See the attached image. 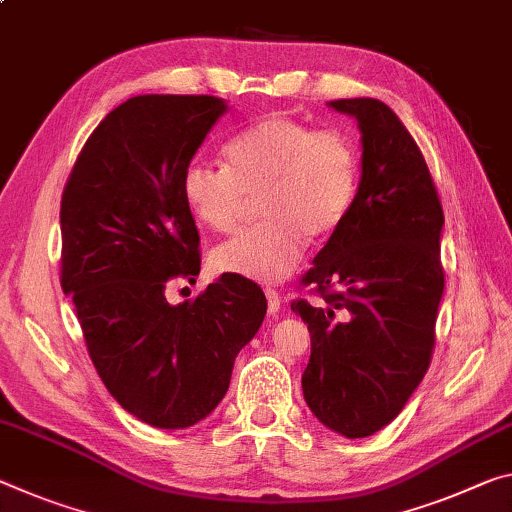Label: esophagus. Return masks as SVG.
I'll return each mask as SVG.
<instances>
[{
  "label": "esophagus",
  "mask_w": 512,
  "mask_h": 512,
  "mask_svg": "<svg viewBox=\"0 0 512 512\" xmlns=\"http://www.w3.org/2000/svg\"><path fill=\"white\" fill-rule=\"evenodd\" d=\"M266 298H269V312L278 314L282 310V298L275 289H266Z\"/></svg>",
  "instance_id": "obj_1"
}]
</instances>
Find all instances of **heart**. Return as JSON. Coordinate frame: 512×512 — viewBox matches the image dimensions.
Instances as JSON below:
<instances>
[{"label":"heart","mask_w":512,"mask_h":512,"mask_svg":"<svg viewBox=\"0 0 512 512\" xmlns=\"http://www.w3.org/2000/svg\"><path fill=\"white\" fill-rule=\"evenodd\" d=\"M225 168L193 161L182 198L198 223L232 232L259 196V223L212 250V269L253 282H280L307 241L335 234L351 214L360 157L337 129H314L287 113H266L223 148Z\"/></svg>","instance_id":"heart-1"}]
</instances>
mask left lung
Masks as SVG:
<instances>
[{
    "instance_id": "obj_1",
    "label": "left lung",
    "mask_w": 512,
    "mask_h": 512,
    "mask_svg": "<svg viewBox=\"0 0 512 512\" xmlns=\"http://www.w3.org/2000/svg\"><path fill=\"white\" fill-rule=\"evenodd\" d=\"M358 120L362 177L353 209L303 275L323 303H291L312 335L310 410L344 437L387 426L426 376L444 294V214L424 154L373 97L328 102Z\"/></svg>"
}]
</instances>
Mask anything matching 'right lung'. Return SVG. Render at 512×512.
Returning a JSON list of instances; mask_svg holds the SVG:
<instances>
[{
	"label": "right lung",
	"mask_w": 512,
	"mask_h": 512,
	"mask_svg": "<svg viewBox=\"0 0 512 512\" xmlns=\"http://www.w3.org/2000/svg\"><path fill=\"white\" fill-rule=\"evenodd\" d=\"M225 111L212 95L129 97L88 136L61 198V287L88 355L129 415L168 431L223 401L266 314L264 291L234 275L166 300L200 273L182 175Z\"/></svg>",
	"instance_id": "obj_1"
}]
</instances>
